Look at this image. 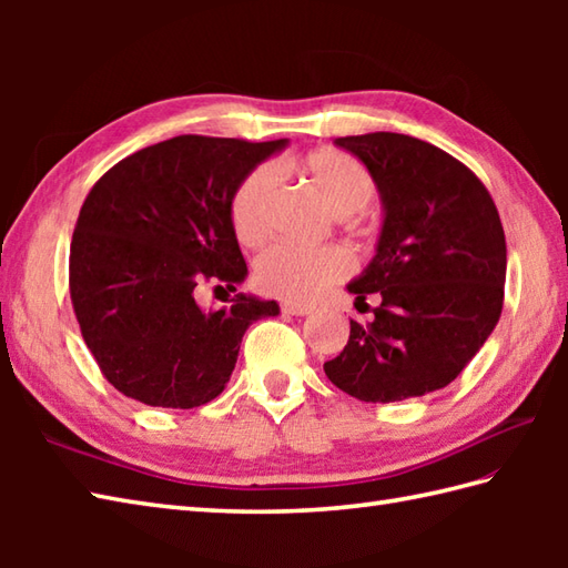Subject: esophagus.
I'll use <instances>...</instances> for the list:
<instances>
[{
    "label": "esophagus",
    "instance_id": "obj_1",
    "mask_svg": "<svg viewBox=\"0 0 568 568\" xmlns=\"http://www.w3.org/2000/svg\"><path fill=\"white\" fill-rule=\"evenodd\" d=\"M283 312H287V315H295V317H303V315H310L312 312V305H305V303H283L281 305Z\"/></svg>",
    "mask_w": 568,
    "mask_h": 568
}]
</instances>
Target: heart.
Instances as JSON below:
<instances>
[{"label": "heart", "mask_w": 568, "mask_h": 568, "mask_svg": "<svg viewBox=\"0 0 568 568\" xmlns=\"http://www.w3.org/2000/svg\"><path fill=\"white\" fill-rule=\"evenodd\" d=\"M285 171L305 178L327 207L348 216L366 210L376 195V180L354 155L336 149L310 151L300 159L285 161ZM275 178L271 168H253L236 185L229 202V222L234 236L244 246H261L271 234V210ZM352 271V256L342 246L297 248L277 244L261 253L253 277L263 293L283 300H312L329 285L344 281Z\"/></svg>", "instance_id": "heart-1"}]
</instances>
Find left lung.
<instances>
[{
    "label": "left lung",
    "mask_w": 568,
    "mask_h": 568,
    "mask_svg": "<svg viewBox=\"0 0 568 568\" xmlns=\"http://www.w3.org/2000/svg\"><path fill=\"white\" fill-rule=\"evenodd\" d=\"M364 161L385 207L376 256L348 283L356 307L344 352L324 364L336 388L364 403H397L449 385L503 312L508 248L478 175L415 136L376 131L336 139ZM364 312V310H358Z\"/></svg>",
    "instance_id": "left-lung-1"
}]
</instances>
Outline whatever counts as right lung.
<instances>
[{"label": "right lung", "mask_w": 568, "mask_h": 568, "mask_svg": "<svg viewBox=\"0 0 568 568\" xmlns=\"http://www.w3.org/2000/svg\"><path fill=\"white\" fill-rule=\"evenodd\" d=\"M285 139L251 143L183 134L112 165L84 197L70 241V300L102 376L151 407L214 400L251 322L273 300L239 293L202 310L197 291H236L246 261L229 202Z\"/></svg>", "instance_id": "add662e5"}]
</instances>
